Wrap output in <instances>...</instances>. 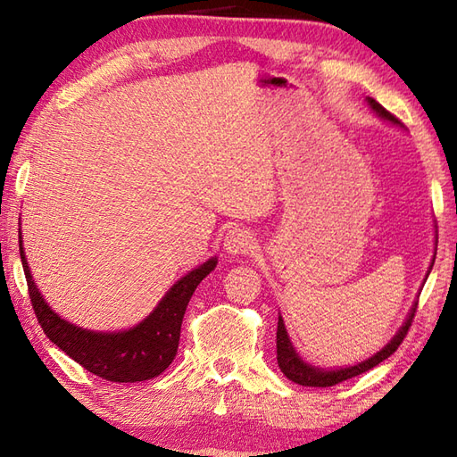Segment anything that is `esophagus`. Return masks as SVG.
<instances>
[{
    "label": "esophagus",
    "instance_id": "obj_1",
    "mask_svg": "<svg viewBox=\"0 0 457 457\" xmlns=\"http://www.w3.org/2000/svg\"><path fill=\"white\" fill-rule=\"evenodd\" d=\"M253 244L255 239L251 236V231L231 228L226 234V239H223V249H226L229 255H245L253 249Z\"/></svg>",
    "mask_w": 457,
    "mask_h": 457
}]
</instances>
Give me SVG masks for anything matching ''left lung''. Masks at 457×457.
<instances>
[{"mask_svg":"<svg viewBox=\"0 0 457 457\" xmlns=\"http://www.w3.org/2000/svg\"><path fill=\"white\" fill-rule=\"evenodd\" d=\"M367 105L381 120L389 121L393 125H401V121L396 120L395 115H391L389 112L383 108L381 104L375 102L373 98H367ZM436 245H438V239H436ZM434 259H436V251H434V257H432L428 273H426V278H428L430 270L434 267ZM419 296H420V293H419ZM416 306H419V300H414L411 312H409V316H406L403 326L399 328V332L393 336L391 342L386 344L383 349H378L375 355L365 359V361H359V363L349 365V367H337V369H324V367H316L312 363H306L304 359L296 353V349H295L293 342H290L288 332L285 328V320H283V316L278 314V324H277V361H278V369L285 373L287 378H290V381H295V383L303 385V386H334L337 383L347 381V378L361 375V373L369 371V369H373L375 365L385 361L386 357H391L396 352V349H399L406 332H409V328L412 324Z\"/></svg>","mask_w":457,"mask_h":457,"instance_id":"8db88e82","label":"left lung"}]
</instances>
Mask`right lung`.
Wrapping results in <instances>:
<instances>
[{
    "instance_id": "obj_1",
    "label": "right lung",
    "mask_w": 457,
    "mask_h": 457,
    "mask_svg": "<svg viewBox=\"0 0 457 457\" xmlns=\"http://www.w3.org/2000/svg\"><path fill=\"white\" fill-rule=\"evenodd\" d=\"M19 253H21L29 296L46 337L90 373L113 383L149 381L172 363L179 349L182 318L194 290L218 265V257H210L206 263L188 270L139 324L120 332H94L58 316L38 293L25 257L21 226H19Z\"/></svg>"
}]
</instances>
